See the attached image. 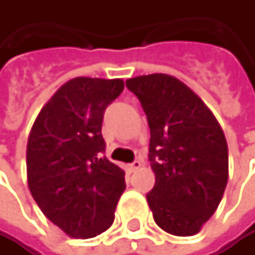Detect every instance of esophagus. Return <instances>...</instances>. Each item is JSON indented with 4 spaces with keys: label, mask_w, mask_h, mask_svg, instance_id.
Instances as JSON below:
<instances>
[{
    "label": "esophagus",
    "mask_w": 255,
    "mask_h": 255,
    "mask_svg": "<svg viewBox=\"0 0 255 255\" xmlns=\"http://www.w3.org/2000/svg\"><path fill=\"white\" fill-rule=\"evenodd\" d=\"M140 162L139 160H134L133 163H128V165H127V170H128L130 173H133V171H136V170H139L140 168Z\"/></svg>",
    "instance_id": "obj_1"
}]
</instances>
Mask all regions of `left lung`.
<instances>
[{
  "instance_id": "left-lung-1",
  "label": "left lung",
  "mask_w": 255,
  "mask_h": 255,
  "mask_svg": "<svg viewBox=\"0 0 255 255\" xmlns=\"http://www.w3.org/2000/svg\"><path fill=\"white\" fill-rule=\"evenodd\" d=\"M148 119L156 176L146 202L154 222L173 236L200 231L223 197L228 145L205 102L177 78L154 73L125 82Z\"/></svg>"
}]
</instances>
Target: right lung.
Returning a JSON list of instances; mask_svg holds the SVG:
<instances>
[{"instance_id":"obj_1","label":"right lung","mask_w":255,"mask_h":255,"mask_svg":"<svg viewBox=\"0 0 255 255\" xmlns=\"http://www.w3.org/2000/svg\"><path fill=\"white\" fill-rule=\"evenodd\" d=\"M122 90V79H70L42 107L28 134V190L70 237H95L115 220L125 173L105 157L101 130L105 109Z\"/></svg>"}]
</instances>
